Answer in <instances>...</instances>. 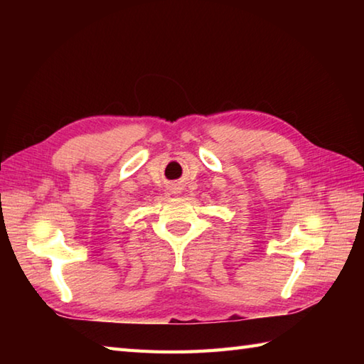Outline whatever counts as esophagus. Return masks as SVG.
Returning a JSON list of instances; mask_svg holds the SVG:
<instances>
[{"instance_id":"34e87169","label":"esophagus","mask_w":364,"mask_h":364,"mask_svg":"<svg viewBox=\"0 0 364 364\" xmlns=\"http://www.w3.org/2000/svg\"><path fill=\"white\" fill-rule=\"evenodd\" d=\"M175 191H176V192H180V188H175Z\"/></svg>"}]
</instances>
